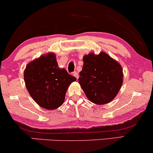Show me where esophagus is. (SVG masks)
Returning a JSON list of instances; mask_svg holds the SVG:
<instances>
[{"label":"esophagus","instance_id":"obj_1","mask_svg":"<svg viewBox=\"0 0 153 153\" xmlns=\"http://www.w3.org/2000/svg\"><path fill=\"white\" fill-rule=\"evenodd\" d=\"M73 75H74V76L75 77H76V79L79 78V74H78V72H77V71H74Z\"/></svg>","mask_w":153,"mask_h":153}]
</instances>
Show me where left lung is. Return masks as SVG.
Listing matches in <instances>:
<instances>
[{"label":"left lung","instance_id":"obj_1","mask_svg":"<svg viewBox=\"0 0 153 153\" xmlns=\"http://www.w3.org/2000/svg\"><path fill=\"white\" fill-rule=\"evenodd\" d=\"M79 83L86 97L96 104L112 101L123 84V69L118 62L105 52L90 53L83 57Z\"/></svg>","mask_w":153,"mask_h":153}]
</instances>
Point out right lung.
Listing matches in <instances>:
<instances>
[{
	"label": "right lung",
	"instance_id": "obj_1",
	"mask_svg": "<svg viewBox=\"0 0 153 153\" xmlns=\"http://www.w3.org/2000/svg\"><path fill=\"white\" fill-rule=\"evenodd\" d=\"M24 80L34 101L42 108L53 110L63 104L69 84L76 78L59 69L55 54L48 53L26 66Z\"/></svg>",
	"mask_w": 153,
	"mask_h": 153
}]
</instances>
